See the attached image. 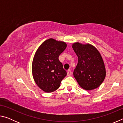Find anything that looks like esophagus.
Masks as SVG:
<instances>
[{"label": "esophagus", "mask_w": 123, "mask_h": 123, "mask_svg": "<svg viewBox=\"0 0 123 123\" xmlns=\"http://www.w3.org/2000/svg\"><path fill=\"white\" fill-rule=\"evenodd\" d=\"M67 75H68V76H70V75H71V74H72L71 70H69V69L68 70L67 72Z\"/></svg>", "instance_id": "34e87169"}]
</instances>
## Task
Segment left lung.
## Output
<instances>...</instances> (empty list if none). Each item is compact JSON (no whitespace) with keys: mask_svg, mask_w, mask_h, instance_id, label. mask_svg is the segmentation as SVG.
Wrapping results in <instances>:
<instances>
[{"mask_svg":"<svg viewBox=\"0 0 123 123\" xmlns=\"http://www.w3.org/2000/svg\"><path fill=\"white\" fill-rule=\"evenodd\" d=\"M72 48L78 57L73 75L83 89L92 90L100 86L106 76L105 64L100 53L89 43H74Z\"/></svg>","mask_w":123,"mask_h":123,"instance_id":"obj_1","label":"left lung"}]
</instances>
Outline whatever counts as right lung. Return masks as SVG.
Returning <instances> with one entry per match:
<instances>
[{
  "label": "right lung",
  "instance_id": "obj_1",
  "mask_svg": "<svg viewBox=\"0 0 123 123\" xmlns=\"http://www.w3.org/2000/svg\"><path fill=\"white\" fill-rule=\"evenodd\" d=\"M67 47L66 42L49 38L43 42L35 54L32 73L35 82L45 92H53L59 88L67 72L59 56Z\"/></svg>",
  "mask_w": 123,
  "mask_h": 123
}]
</instances>
